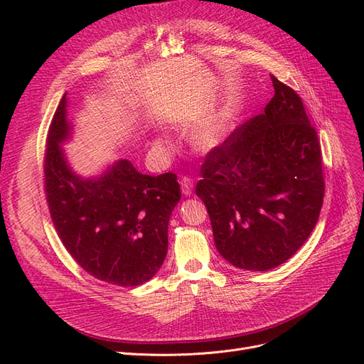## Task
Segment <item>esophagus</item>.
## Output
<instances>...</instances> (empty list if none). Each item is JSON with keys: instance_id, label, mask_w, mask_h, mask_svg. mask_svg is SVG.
I'll use <instances>...</instances> for the list:
<instances>
[{"instance_id": "obj_1", "label": "esophagus", "mask_w": 364, "mask_h": 364, "mask_svg": "<svg viewBox=\"0 0 364 364\" xmlns=\"http://www.w3.org/2000/svg\"><path fill=\"white\" fill-rule=\"evenodd\" d=\"M193 179L190 178V176H182L181 179V188H182V193L183 196H191L193 194Z\"/></svg>"}]
</instances>
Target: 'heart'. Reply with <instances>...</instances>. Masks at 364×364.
I'll return each instance as SVG.
<instances>
[{"label": "heart", "instance_id": "obj_1", "mask_svg": "<svg viewBox=\"0 0 364 364\" xmlns=\"http://www.w3.org/2000/svg\"><path fill=\"white\" fill-rule=\"evenodd\" d=\"M222 136H223V126L220 124L218 121H215V123H209L197 130L194 139L197 142V146H200L203 149H211L218 144ZM156 144L162 146L164 141L156 139Z\"/></svg>", "mask_w": 364, "mask_h": 364}]
</instances>
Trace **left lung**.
<instances>
[{"label": "left lung", "mask_w": 364, "mask_h": 364, "mask_svg": "<svg viewBox=\"0 0 364 364\" xmlns=\"http://www.w3.org/2000/svg\"><path fill=\"white\" fill-rule=\"evenodd\" d=\"M270 77L274 95L264 112L208 153L196 186L220 255L253 272L294 255L314 229L325 196L316 129L301 97Z\"/></svg>", "instance_id": "obj_1"}]
</instances>
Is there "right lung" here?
I'll return each instance as SVG.
<instances>
[{
	"mask_svg": "<svg viewBox=\"0 0 364 364\" xmlns=\"http://www.w3.org/2000/svg\"><path fill=\"white\" fill-rule=\"evenodd\" d=\"M70 129L63 94L43 158L53 225L73 259L91 277L135 287L155 277L167 255L168 220L181 200L178 176H147L119 159L100 178L83 179L59 147Z\"/></svg>",
	"mask_w": 364,
	"mask_h": 364,
	"instance_id": "1",
	"label": "right lung"
}]
</instances>
